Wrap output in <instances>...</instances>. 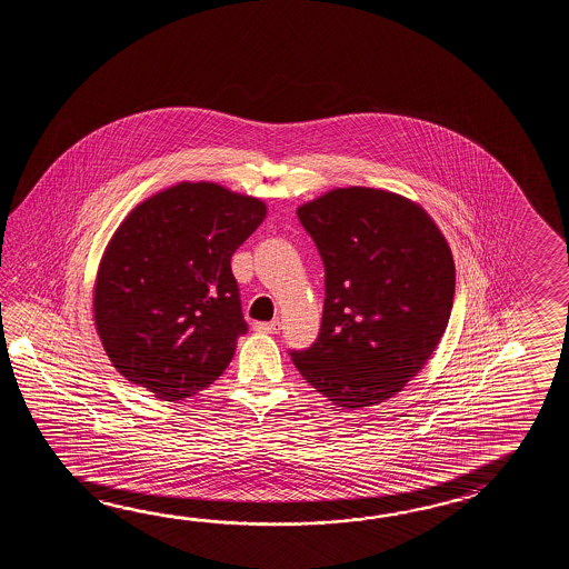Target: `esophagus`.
<instances>
[{
    "label": "esophagus",
    "mask_w": 569,
    "mask_h": 569,
    "mask_svg": "<svg viewBox=\"0 0 569 569\" xmlns=\"http://www.w3.org/2000/svg\"><path fill=\"white\" fill-rule=\"evenodd\" d=\"M256 331H262V333H279L280 323L279 321H268V323H256Z\"/></svg>",
    "instance_id": "34e87169"
}]
</instances>
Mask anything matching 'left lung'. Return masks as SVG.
I'll use <instances>...</instances> for the list:
<instances>
[{
  "mask_svg": "<svg viewBox=\"0 0 569 569\" xmlns=\"http://www.w3.org/2000/svg\"><path fill=\"white\" fill-rule=\"evenodd\" d=\"M326 267L313 346L290 350L302 378L341 409L395 397L446 333L456 267L427 211L397 193L336 189L297 209Z\"/></svg>",
  "mask_w": 569,
  "mask_h": 569,
  "instance_id": "left-lung-1",
  "label": "left lung"
}]
</instances>
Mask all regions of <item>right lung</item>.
I'll return each mask as SVG.
<instances>
[{
  "label": "right lung",
  "instance_id": "add662e5",
  "mask_svg": "<svg viewBox=\"0 0 569 569\" xmlns=\"http://www.w3.org/2000/svg\"><path fill=\"white\" fill-rule=\"evenodd\" d=\"M264 218L254 197L181 182L121 221L93 295L97 333L121 376L182 400L223 375L248 331L231 256Z\"/></svg>",
  "mask_w": 569,
  "mask_h": 569
}]
</instances>
